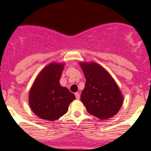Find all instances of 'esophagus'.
<instances>
[{
	"label": "esophagus",
	"instance_id": "esophagus-1",
	"mask_svg": "<svg viewBox=\"0 0 151 151\" xmlns=\"http://www.w3.org/2000/svg\"><path fill=\"white\" fill-rule=\"evenodd\" d=\"M74 95H75L76 99H80V93H75V94H74Z\"/></svg>",
	"mask_w": 151,
	"mask_h": 151
}]
</instances>
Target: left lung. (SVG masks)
Here are the masks:
<instances>
[{"label": "left lung", "instance_id": "obj_1", "mask_svg": "<svg viewBox=\"0 0 151 151\" xmlns=\"http://www.w3.org/2000/svg\"><path fill=\"white\" fill-rule=\"evenodd\" d=\"M80 66L86 79L80 99L87 111L100 120L116 115L123 96L110 74L96 62H80Z\"/></svg>", "mask_w": 151, "mask_h": 151}]
</instances>
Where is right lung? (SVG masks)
<instances>
[{"label": "right lung", "instance_id": "1", "mask_svg": "<svg viewBox=\"0 0 151 151\" xmlns=\"http://www.w3.org/2000/svg\"><path fill=\"white\" fill-rule=\"evenodd\" d=\"M63 68V63H50L39 73L32 85L29 105L33 113L42 119H58L66 113L68 105L75 99V96L60 84Z\"/></svg>", "mask_w": 151, "mask_h": 151}]
</instances>
